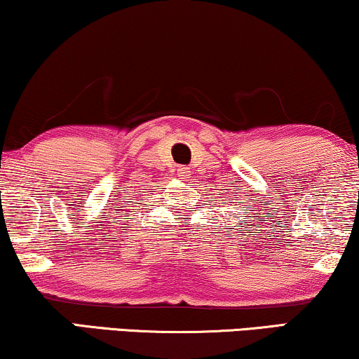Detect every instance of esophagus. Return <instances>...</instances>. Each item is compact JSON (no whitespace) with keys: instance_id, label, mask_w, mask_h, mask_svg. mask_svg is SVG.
I'll return each mask as SVG.
<instances>
[{"instance_id":"1","label":"esophagus","mask_w":359,"mask_h":359,"mask_svg":"<svg viewBox=\"0 0 359 359\" xmlns=\"http://www.w3.org/2000/svg\"><path fill=\"white\" fill-rule=\"evenodd\" d=\"M178 176H180V180H183V181H186L191 176V171H189V168H186V166H180L178 168Z\"/></svg>"}]
</instances>
